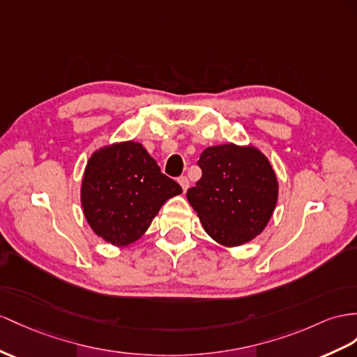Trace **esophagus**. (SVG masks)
Segmentation results:
<instances>
[{"label": "esophagus", "mask_w": 357, "mask_h": 357, "mask_svg": "<svg viewBox=\"0 0 357 357\" xmlns=\"http://www.w3.org/2000/svg\"><path fill=\"white\" fill-rule=\"evenodd\" d=\"M178 182H179V185L182 187V190L187 191V188L190 187V181H188V178H187V176H181V178L178 179Z\"/></svg>", "instance_id": "1"}]
</instances>
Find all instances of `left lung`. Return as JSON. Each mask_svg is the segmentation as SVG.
<instances>
[{"mask_svg":"<svg viewBox=\"0 0 357 357\" xmlns=\"http://www.w3.org/2000/svg\"><path fill=\"white\" fill-rule=\"evenodd\" d=\"M202 170L187 199L206 234L225 245H241L267 226L278 202V179L268 160L255 148L220 144L206 148Z\"/></svg>","mask_w":357,"mask_h":357,"instance_id":"8db88e82","label":"left lung"}]
</instances>
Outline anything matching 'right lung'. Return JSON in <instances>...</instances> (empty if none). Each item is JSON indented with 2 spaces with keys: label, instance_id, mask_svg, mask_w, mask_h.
Listing matches in <instances>:
<instances>
[{
  "label": "right lung",
  "instance_id": "right-lung-1",
  "mask_svg": "<svg viewBox=\"0 0 357 357\" xmlns=\"http://www.w3.org/2000/svg\"><path fill=\"white\" fill-rule=\"evenodd\" d=\"M179 193L181 185L161 173L140 143L125 142L91 155L81 204L95 234L123 248L139 240L161 205Z\"/></svg>",
  "mask_w": 357,
  "mask_h": 357
}]
</instances>
